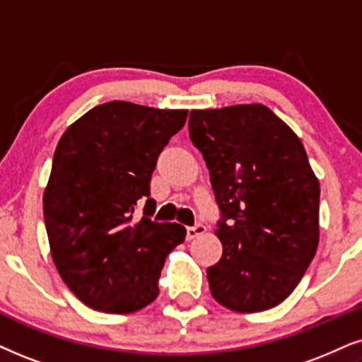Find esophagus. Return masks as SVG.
Instances as JSON below:
<instances>
[{"label": "esophagus", "instance_id": "esophagus-1", "mask_svg": "<svg viewBox=\"0 0 362 362\" xmlns=\"http://www.w3.org/2000/svg\"><path fill=\"white\" fill-rule=\"evenodd\" d=\"M205 230H207V227H205L202 222H197L195 226L187 227V239H195V237L205 234Z\"/></svg>", "mask_w": 362, "mask_h": 362}]
</instances>
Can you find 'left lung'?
I'll list each match as a JSON object with an SVG mask.
<instances>
[{
	"instance_id": "left-lung-1",
	"label": "left lung",
	"mask_w": 362,
	"mask_h": 362,
	"mask_svg": "<svg viewBox=\"0 0 362 362\" xmlns=\"http://www.w3.org/2000/svg\"><path fill=\"white\" fill-rule=\"evenodd\" d=\"M221 209L222 257L207 269L214 299L260 313L291 296L319 244V180L303 141L265 105L192 110Z\"/></svg>"
}]
</instances>
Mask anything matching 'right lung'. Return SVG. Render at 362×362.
<instances>
[{
    "mask_svg": "<svg viewBox=\"0 0 362 362\" xmlns=\"http://www.w3.org/2000/svg\"><path fill=\"white\" fill-rule=\"evenodd\" d=\"M187 113L108 102L58 141L43 195L45 226L59 276L91 309L130 314L157 299L167 255L187 230L150 218L157 205L150 180ZM139 199L146 207L136 221Z\"/></svg>",
    "mask_w": 362,
    "mask_h": 362,
    "instance_id": "obj_1",
    "label": "right lung"
}]
</instances>
